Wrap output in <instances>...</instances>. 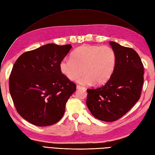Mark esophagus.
I'll return each instance as SVG.
<instances>
[{"instance_id":"esophagus-1","label":"esophagus","mask_w":155,"mask_h":155,"mask_svg":"<svg viewBox=\"0 0 155 155\" xmlns=\"http://www.w3.org/2000/svg\"><path fill=\"white\" fill-rule=\"evenodd\" d=\"M77 88L78 89H81V88H84V87H81V85H77Z\"/></svg>"}]
</instances>
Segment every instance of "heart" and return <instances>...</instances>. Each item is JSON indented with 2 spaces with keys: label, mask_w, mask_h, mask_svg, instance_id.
Segmentation results:
<instances>
[{
  "label": "heart",
  "mask_w": 155,
  "mask_h": 155,
  "mask_svg": "<svg viewBox=\"0 0 155 155\" xmlns=\"http://www.w3.org/2000/svg\"><path fill=\"white\" fill-rule=\"evenodd\" d=\"M116 56L114 50L108 46L85 45L72 53V58H67L60 63L61 73L73 81L82 71L77 81L84 85L94 83L100 85L106 83L114 72Z\"/></svg>",
  "instance_id": "obj_1"
}]
</instances>
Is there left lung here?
<instances>
[{
    "label": "left lung",
    "instance_id": "1",
    "mask_svg": "<svg viewBox=\"0 0 155 155\" xmlns=\"http://www.w3.org/2000/svg\"><path fill=\"white\" fill-rule=\"evenodd\" d=\"M116 56L114 72L104 85L87 89L86 104L96 118L110 122L121 118L141 95L143 65L137 51L110 42Z\"/></svg>",
    "mask_w": 155,
    "mask_h": 155
}]
</instances>
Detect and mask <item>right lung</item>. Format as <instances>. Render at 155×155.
I'll return each mask as SVG.
<instances>
[{"label": "right lung", "mask_w": 155, "mask_h": 155, "mask_svg": "<svg viewBox=\"0 0 155 155\" xmlns=\"http://www.w3.org/2000/svg\"><path fill=\"white\" fill-rule=\"evenodd\" d=\"M72 46L45 45L19 56L9 79V88L17 112L30 124L53 125L63 117L76 84L60 70V63Z\"/></svg>", "instance_id": "obj_1"}]
</instances>
